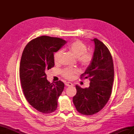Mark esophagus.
I'll return each mask as SVG.
<instances>
[{
  "instance_id": "1",
  "label": "esophagus",
  "mask_w": 134,
  "mask_h": 134,
  "mask_svg": "<svg viewBox=\"0 0 134 134\" xmlns=\"http://www.w3.org/2000/svg\"><path fill=\"white\" fill-rule=\"evenodd\" d=\"M65 86H66L67 87H71V86H73V84L70 82H66V83H65Z\"/></svg>"
}]
</instances>
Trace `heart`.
<instances>
[{"mask_svg": "<svg viewBox=\"0 0 134 134\" xmlns=\"http://www.w3.org/2000/svg\"><path fill=\"white\" fill-rule=\"evenodd\" d=\"M68 48L78 59V62L84 66L90 65L93 60V54L91 52L87 51V48L85 44L79 40L71 42L68 45ZM63 51L60 50L56 52L54 55L55 63H59L63 55ZM80 71L78 68H67L62 71L63 76L68 80L74 79L75 75Z\"/></svg>", "mask_w": 134, "mask_h": 134, "instance_id": "1", "label": "heart"}]
</instances>
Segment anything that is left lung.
Returning <instances> with one entry per match:
<instances>
[{
  "label": "left lung",
  "instance_id": "left-lung-1",
  "mask_svg": "<svg viewBox=\"0 0 134 134\" xmlns=\"http://www.w3.org/2000/svg\"><path fill=\"white\" fill-rule=\"evenodd\" d=\"M92 40L95 44L93 62L80 77L89 78L90 87L82 88L76 85V94L72 98L76 110L87 116L105 106L111 95L114 79L113 60L108 48L97 38Z\"/></svg>",
  "mask_w": 134,
  "mask_h": 134
}]
</instances>
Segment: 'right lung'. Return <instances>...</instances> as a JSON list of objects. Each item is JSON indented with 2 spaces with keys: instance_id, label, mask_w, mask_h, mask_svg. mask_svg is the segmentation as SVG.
Segmentation results:
<instances>
[{
  "instance_id": "1",
  "label": "right lung",
  "mask_w": 134,
  "mask_h": 134,
  "mask_svg": "<svg viewBox=\"0 0 134 134\" xmlns=\"http://www.w3.org/2000/svg\"><path fill=\"white\" fill-rule=\"evenodd\" d=\"M66 43L57 37L42 36L31 40L24 49L20 63L19 76L26 99L36 110L54 112L64 88L62 81L50 83L46 72L54 66V53Z\"/></svg>"
}]
</instances>
